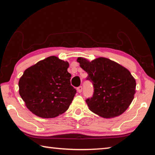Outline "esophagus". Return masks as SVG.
Segmentation results:
<instances>
[{"instance_id":"34e87169","label":"esophagus","mask_w":155,"mask_h":155,"mask_svg":"<svg viewBox=\"0 0 155 155\" xmlns=\"http://www.w3.org/2000/svg\"><path fill=\"white\" fill-rule=\"evenodd\" d=\"M77 91L78 93H81V91H82V90H83V87H82V86H79V87H77Z\"/></svg>"}]
</instances>
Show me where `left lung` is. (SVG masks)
<instances>
[{"instance_id": "left-lung-1", "label": "left lung", "mask_w": 155, "mask_h": 155, "mask_svg": "<svg viewBox=\"0 0 155 155\" xmlns=\"http://www.w3.org/2000/svg\"><path fill=\"white\" fill-rule=\"evenodd\" d=\"M77 61L94 85L93 96L86 100L89 109L104 118L122 115L132 103L136 90V81L129 70L105 57L91 61L78 57Z\"/></svg>"}]
</instances>
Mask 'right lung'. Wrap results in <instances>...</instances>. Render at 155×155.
<instances>
[{"label":"right lung","instance_id":"add662e5","mask_svg":"<svg viewBox=\"0 0 155 155\" xmlns=\"http://www.w3.org/2000/svg\"><path fill=\"white\" fill-rule=\"evenodd\" d=\"M69 63L51 56L28 68L20 77L19 94L30 111L53 118L69 108L77 93L70 84Z\"/></svg>","mask_w":155,"mask_h":155}]
</instances>
